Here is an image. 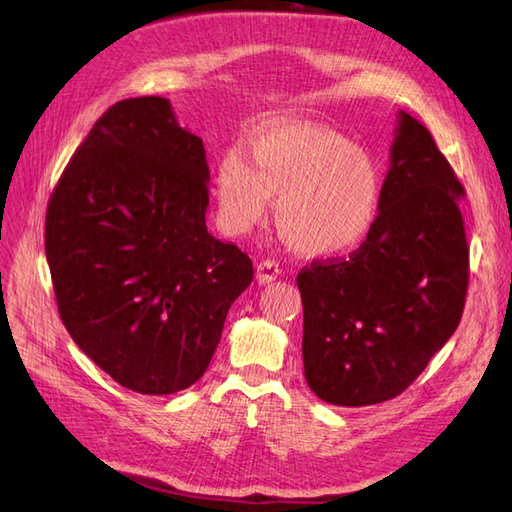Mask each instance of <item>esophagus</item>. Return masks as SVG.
Segmentation results:
<instances>
[{"label": "esophagus", "instance_id": "34e87169", "mask_svg": "<svg viewBox=\"0 0 512 512\" xmlns=\"http://www.w3.org/2000/svg\"><path fill=\"white\" fill-rule=\"evenodd\" d=\"M280 277V267H277L275 260H262L256 267V280L258 284H271L273 280Z\"/></svg>", "mask_w": 512, "mask_h": 512}]
</instances>
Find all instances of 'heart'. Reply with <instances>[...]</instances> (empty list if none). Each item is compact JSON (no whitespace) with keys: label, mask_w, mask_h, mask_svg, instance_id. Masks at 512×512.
Listing matches in <instances>:
<instances>
[{"label":"heart","mask_w":512,"mask_h":512,"mask_svg":"<svg viewBox=\"0 0 512 512\" xmlns=\"http://www.w3.org/2000/svg\"><path fill=\"white\" fill-rule=\"evenodd\" d=\"M380 173L344 134L290 121L256 132L245 158L228 151L215 170V196L230 232L265 220L275 200V228L303 256L352 250L378 218Z\"/></svg>","instance_id":"heart-1"}]
</instances>
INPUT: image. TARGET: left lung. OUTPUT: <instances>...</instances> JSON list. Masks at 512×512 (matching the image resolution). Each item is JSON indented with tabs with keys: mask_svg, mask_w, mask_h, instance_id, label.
<instances>
[{
	"mask_svg": "<svg viewBox=\"0 0 512 512\" xmlns=\"http://www.w3.org/2000/svg\"><path fill=\"white\" fill-rule=\"evenodd\" d=\"M461 194L429 130L399 111L367 239L297 277L305 380L322 401L359 408L393 399L451 339L468 292Z\"/></svg>",
	"mask_w": 512,
	"mask_h": 512,
	"instance_id": "obj_1",
	"label": "left lung"
}]
</instances>
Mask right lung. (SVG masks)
Instances as JSON below:
<instances>
[{"label":"right lung","instance_id":"add662e5","mask_svg":"<svg viewBox=\"0 0 512 512\" xmlns=\"http://www.w3.org/2000/svg\"><path fill=\"white\" fill-rule=\"evenodd\" d=\"M203 138L160 96L121 100L74 151L46 209L61 322L108 376L143 395L188 389L254 267L207 230Z\"/></svg>","mask_w":512,"mask_h":512}]
</instances>
